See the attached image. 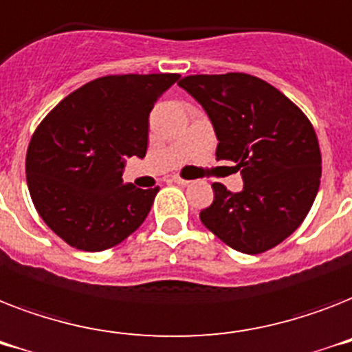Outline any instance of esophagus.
Masks as SVG:
<instances>
[{
  "label": "esophagus",
  "mask_w": 352,
  "mask_h": 352,
  "mask_svg": "<svg viewBox=\"0 0 352 352\" xmlns=\"http://www.w3.org/2000/svg\"><path fill=\"white\" fill-rule=\"evenodd\" d=\"M173 182L178 185H189L190 184V179H184V178H179V176H173Z\"/></svg>",
  "instance_id": "esophagus-1"
}]
</instances>
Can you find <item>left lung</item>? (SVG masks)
<instances>
[{
	"instance_id": "1",
	"label": "left lung",
	"mask_w": 352,
	"mask_h": 352,
	"mask_svg": "<svg viewBox=\"0 0 352 352\" xmlns=\"http://www.w3.org/2000/svg\"><path fill=\"white\" fill-rule=\"evenodd\" d=\"M212 122L216 158L241 168L243 189L212 184L199 212L207 229L234 251L260 254L302 225L322 178V154L309 118L267 81L243 72L185 76L178 81Z\"/></svg>"
}]
</instances>
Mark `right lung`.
Listing matches in <instances>:
<instances>
[{
  "label": "right lung",
  "instance_id": "right-lung-1",
  "mask_svg": "<svg viewBox=\"0 0 352 352\" xmlns=\"http://www.w3.org/2000/svg\"><path fill=\"white\" fill-rule=\"evenodd\" d=\"M178 74L103 76L58 103L27 148V185L43 221L80 251L118 245L145 221L160 187L123 184L147 153L148 114Z\"/></svg>",
  "mask_w": 352,
  "mask_h": 352
}]
</instances>
